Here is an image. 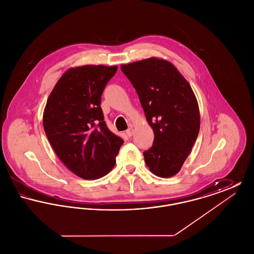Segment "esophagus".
Returning <instances> with one entry per match:
<instances>
[{"instance_id": "34e87169", "label": "esophagus", "mask_w": 254, "mask_h": 254, "mask_svg": "<svg viewBox=\"0 0 254 254\" xmlns=\"http://www.w3.org/2000/svg\"><path fill=\"white\" fill-rule=\"evenodd\" d=\"M133 132H134V129H133L132 127L130 126V127L127 128V134L128 137H131L133 135Z\"/></svg>"}]
</instances>
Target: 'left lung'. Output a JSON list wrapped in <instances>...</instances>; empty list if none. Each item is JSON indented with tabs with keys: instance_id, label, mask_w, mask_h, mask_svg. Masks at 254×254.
Masks as SVG:
<instances>
[{
	"instance_id": "1",
	"label": "left lung",
	"mask_w": 254,
	"mask_h": 254,
	"mask_svg": "<svg viewBox=\"0 0 254 254\" xmlns=\"http://www.w3.org/2000/svg\"><path fill=\"white\" fill-rule=\"evenodd\" d=\"M121 69L135 88L154 132L153 145L144 152L145 165L159 177H171L180 171L200 130L193 91L168 61L152 57L122 64Z\"/></svg>"
}]
</instances>
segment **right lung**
<instances>
[{
  "mask_svg": "<svg viewBox=\"0 0 254 254\" xmlns=\"http://www.w3.org/2000/svg\"><path fill=\"white\" fill-rule=\"evenodd\" d=\"M117 66L83 65L63 74L49 95L45 132L57 156L77 176L98 179L115 165L124 140L104 121L101 97Z\"/></svg>",
  "mask_w": 254,
  "mask_h": 254,
  "instance_id": "1",
  "label": "right lung"
}]
</instances>
